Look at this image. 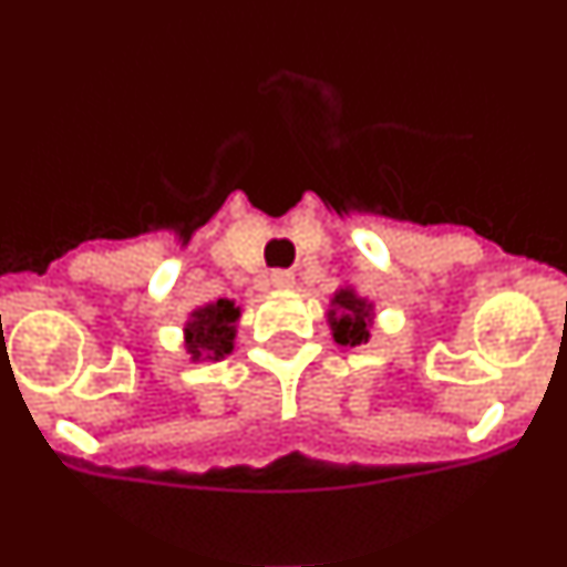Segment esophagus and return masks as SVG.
Segmentation results:
<instances>
[{
	"instance_id": "esophagus-1",
	"label": "esophagus",
	"mask_w": 567,
	"mask_h": 567,
	"mask_svg": "<svg viewBox=\"0 0 567 567\" xmlns=\"http://www.w3.org/2000/svg\"><path fill=\"white\" fill-rule=\"evenodd\" d=\"M272 287L275 289H292L295 275L287 272V269H278V272H272Z\"/></svg>"
}]
</instances>
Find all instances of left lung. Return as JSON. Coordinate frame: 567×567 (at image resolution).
Listing matches in <instances>:
<instances>
[{"label": "left lung", "mask_w": 567, "mask_h": 567, "mask_svg": "<svg viewBox=\"0 0 567 567\" xmlns=\"http://www.w3.org/2000/svg\"><path fill=\"white\" fill-rule=\"evenodd\" d=\"M374 300H369L365 295L358 292L354 284H340L334 289V295L329 298L327 309V323L329 332H332L334 343L340 346H363L369 343L374 329Z\"/></svg>", "instance_id": "8db88e82"}]
</instances>
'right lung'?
Masks as SVG:
<instances>
[{"instance_id": "obj_1", "label": "right lung", "mask_w": 567, "mask_h": 567, "mask_svg": "<svg viewBox=\"0 0 567 567\" xmlns=\"http://www.w3.org/2000/svg\"><path fill=\"white\" fill-rule=\"evenodd\" d=\"M240 315H244L240 303L229 298L195 307L184 320V349H187L189 360L207 363V360H224L227 354H233Z\"/></svg>"}]
</instances>
